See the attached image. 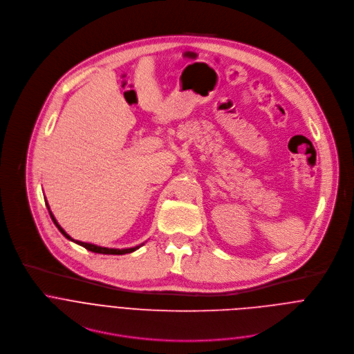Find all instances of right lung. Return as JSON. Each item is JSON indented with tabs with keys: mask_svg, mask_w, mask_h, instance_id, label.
<instances>
[{
	"mask_svg": "<svg viewBox=\"0 0 354 354\" xmlns=\"http://www.w3.org/2000/svg\"><path fill=\"white\" fill-rule=\"evenodd\" d=\"M47 209H48V213H50V217H52V220H53V223L56 224V227L59 228V231L67 238V239H70V241H73V242H75V243H78V245H81V246H84L85 249H88V250H91V252H95V254H104V255H124V254H131V252H134L136 249H138L140 246H134V248H127V249H113V248H104V246H97V245H93V243H86V242H81V241H75V239H73L62 227H60V224L56 221V218H55V216H53V213L50 212V207H48V205H47Z\"/></svg>",
	"mask_w": 354,
	"mask_h": 354,
	"instance_id": "1",
	"label": "right lung"
}]
</instances>
